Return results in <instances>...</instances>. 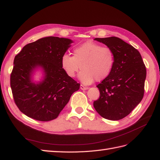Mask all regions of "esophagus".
Wrapping results in <instances>:
<instances>
[{
	"mask_svg": "<svg viewBox=\"0 0 160 160\" xmlns=\"http://www.w3.org/2000/svg\"><path fill=\"white\" fill-rule=\"evenodd\" d=\"M88 89H89V88L87 87H84V86L82 85V84H81V85H80V89H82V90H87Z\"/></svg>",
	"mask_w": 160,
	"mask_h": 160,
	"instance_id": "obj_1",
	"label": "esophagus"
}]
</instances>
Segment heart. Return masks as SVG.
<instances>
[{
    "label": "heart",
    "mask_w": 160,
    "mask_h": 160,
    "mask_svg": "<svg viewBox=\"0 0 160 160\" xmlns=\"http://www.w3.org/2000/svg\"><path fill=\"white\" fill-rule=\"evenodd\" d=\"M114 62V53L111 48L89 41L74 48L73 56L64 54L61 66L70 78L76 76L80 69V80L83 84H89L94 80L100 82L109 76Z\"/></svg>",
    "instance_id": "b5f03b06"
}]
</instances>
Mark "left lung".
<instances>
[{"label": "left lung", "mask_w": 160, "mask_h": 160, "mask_svg": "<svg viewBox=\"0 0 160 160\" xmlns=\"http://www.w3.org/2000/svg\"><path fill=\"white\" fill-rule=\"evenodd\" d=\"M94 40L113 50L115 62L109 76L98 84L100 96L94 101L93 107L105 119L121 120L143 98L146 67L140 52L118 37L96 38Z\"/></svg>", "instance_id": "obj_1"}]
</instances>
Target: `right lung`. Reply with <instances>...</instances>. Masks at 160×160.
Wrapping results in <instances>:
<instances>
[{"mask_svg": "<svg viewBox=\"0 0 160 160\" xmlns=\"http://www.w3.org/2000/svg\"><path fill=\"white\" fill-rule=\"evenodd\" d=\"M72 40L48 36L28 44L14 58L10 84L20 111L39 121L56 119L80 84L67 75L61 58ZM39 71L40 80L34 75Z\"/></svg>", "mask_w": 160, "mask_h": 160, "instance_id": "right-lung-1", "label": "right lung"}]
</instances>
